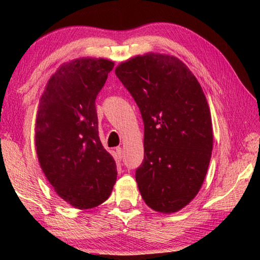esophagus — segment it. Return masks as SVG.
Wrapping results in <instances>:
<instances>
[{
    "mask_svg": "<svg viewBox=\"0 0 260 260\" xmlns=\"http://www.w3.org/2000/svg\"><path fill=\"white\" fill-rule=\"evenodd\" d=\"M116 150H117V153H118V157H119V159H121L122 156H124V155H122V149L120 147H118Z\"/></svg>",
    "mask_w": 260,
    "mask_h": 260,
    "instance_id": "esophagus-1",
    "label": "esophagus"
}]
</instances>
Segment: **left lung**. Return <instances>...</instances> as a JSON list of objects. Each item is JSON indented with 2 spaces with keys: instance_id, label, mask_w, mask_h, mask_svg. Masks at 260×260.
Segmentation results:
<instances>
[{
  "instance_id": "left-lung-1",
  "label": "left lung",
  "mask_w": 260,
  "mask_h": 260,
  "mask_svg": "<svg viewBox=\"0 0 260 260\" xmlns=\"http://www.w3.org/2000/svg\"><path fill=\"white\" fill-rule=\"evenodd\" d=\"M116 74L144 124V158L135 172L141 196L158 212H177L197 195L211 159L212 122L202 87L177 57L152 52L121 63Z\"/></svg>"
}]
</instances>
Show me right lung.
Wrapping results in <instances>:
<instances>
[{"instance_id": "right-lung-1", "label": "right lung", "mask_w": 260, "mask_h": 260, "mask_svg": "<svg viewBox=\"0 0 260 260\" xmlns=\"http://www.w3.org/2000/svg\"><path fill=\"white\" fill-rule=\"evenodd\" d=\"M114 67L108 59L80 58L57 70L39 103L35 146L55 191L78 209L109 199L117 165L99 136L95 100Z\"/></svg>"}]
</instances>
